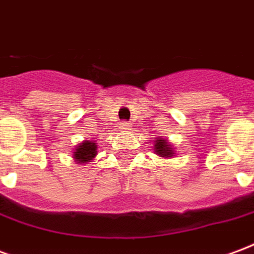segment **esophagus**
I'll return each mask as SVG.
<instances>
[{
  "mask_svg": "<svg viewBox=\"0 0 254 254\" xmlns=\"http://www.w3.org/2000/svg\"><path fill=\"white\" fill-rule=\"evenodd\" d=\"M129 127H130V125H129V124H127V122H121V130H129Z\"/></svg>",
  "mask_w": 254,
  "mask_h": 254,
  "instance_id": "obj_1",
  "label": "esophagus"
}]
</instances>
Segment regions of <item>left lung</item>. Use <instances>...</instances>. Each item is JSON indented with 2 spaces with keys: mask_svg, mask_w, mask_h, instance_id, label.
Returning a JSON list of instances; mask_svg holds the SVG:
<instances>
[{
  "mask_svg": "<svg viewBox=\"0 0 254 254\" xmlns=\"http://www.w3.org/2000/svg\"><path fill=\"white\" fill-rule=\"evenodd\" d=\"M154 151L155 154L160 156V158H165V159H170L176 155V149L174 147L169 143V140L165 137H158L154 141Z\"/></svg>",
  "mask_w": 254,
  "mask_h": 254,
  "instance_id": "1",
  "label": "left lung"
}]
</instances>
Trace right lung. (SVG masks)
Returning a JSON list of instances; mask_svg holds the SVG:
<instances>
[{
  "label": "right lung",
  "instance_id": "add662e5",
  "mask_svg": "<svg viewBox=\"0 0 254 254\" xmlns=\"http://www.w3.org/2000/svg\"><path fill=\"white\" fill-rule=\"evenodd\" d=\"M96 155H98V143H95L92 140H84L74 147L72 158L76 163L85 165L91 160H94Z\"/></svg>",
  "mask_w": 254,
  "mask_h": 254
}]
</instances>
